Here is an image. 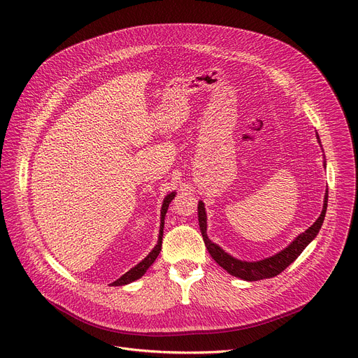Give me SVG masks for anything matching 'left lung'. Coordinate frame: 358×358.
<instances>
[{
	"instance_id": "8db88e82",
	"label": "left lung",
	"mask_w": 358,
	"mask_h": 358,
	"mask_svg": "<svg viewBox=\"0 0 358 358\" xmlns=\"http://www.w3.org/2000/svg\"><path fill=\"white\" fill-rule=\"evenodd\" d=\"M317 142L321 145V141H319V135L316 134ZM324 161V166H327ZM327 206H328V189L325 193L324 199V208L321 212V216L316 219V222L312 224L309 229H306L303 234H300L299 236L294 238V241L290 243L289 247H286L283 251L277 252L273 257L259 259V261H242L238 259L228 252H224L217 243L212 242L208 236V216H206V209H204V203L199 201V224H200V232L204 241V245L208 248L209 254L212 258L217 262V264L227 270L231 275H235L238 278L247 280V281H257V280H264V278H271L280 274L283 270H286L292 262L302 254V251L309 245V243L316 238L319 229H321L325 213H327Z\"/></svg>"
}]
</instances>
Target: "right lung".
Segmentation results:
<instances>
[{
	"mask_svg": "<svg viewBox=\"0 0 358 358\" xmlns=\"http://www.w3.org/2000/svg\"><path fill=\"white\" fill-rule=\"evenodd\" d=\"M176 197V192H171L169 194L165 196L164 201H162V208H161V224H159V235H158V242L157 245L154 247V250L150 251L139 264H136L134 268H130L127 273H124L120 278H117L116 281H113L111 286H124V285H129L131 283V281H135L138 278H141L146 270L154 264V261L157 259V257L159 255L161 252V247H162V234H164V219H165V215H166V210H168V206L169 203L173 201V199Z\"/></svg>",
	"mask_w": 358,
	"mask_h": 358,
	"instance_id": "1",
	"label": "right lung"
}]
</instances>
